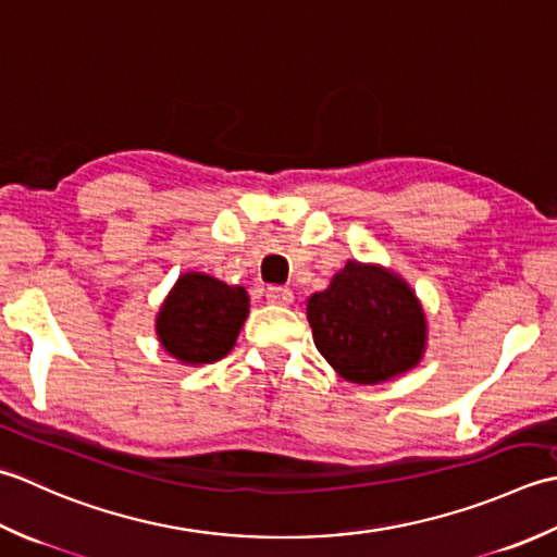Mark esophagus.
Wrapping results in <instances>:
<instances>
[{
    "mask_svg": "<svg viewBox=\"0 0 557 557\" xmlns=\"http://www.w3.org/2000/svg\"><path fill=\"white\" fill-rule=\"evenodd\" d=\"M267 300L274 305H290L293 302V290L288 286H269L267 288Z\"/></svg>",
    "mask_w": 557,
    "mask_h": 557,
    "instance_id": "1",
    "label": "esophagus"
}]
</instances>
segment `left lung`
<instances>
[{"label":"left lung","mask_w":557,"mask_h":557,"mask_svg":"<svg viewBox=\"0 0 557 557\" xmlns=\"http://www.w3.org/2000/svg\"><path fill=\"white\" fill-rule=\"evenodd\" d=\"M314 346L338 374L377 384L418 366L425 314L406 283L380 267L348 262L308 300Z\"/></svg>","instance_id":"left-lung-1"}]
</instances>
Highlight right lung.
<instances>
[{
    "label": "right lung",
    "mask_w": 557,
    "mask_h": 557,
    "mask_svg": "<svg viewBox=\"0 0 557 557\" xmlns=\"http://www.w3.org/2000/svg\"><path fill=\"white\" fill-rule=\"evenodd\" d=\"M247 310L245 288L207 274H185L158 312V338L170 356L189 366L221 360L235 346Z\"/></svg>",
    "instance_id": "obj_1"
}]
</instances>
